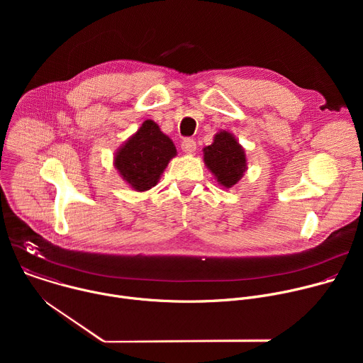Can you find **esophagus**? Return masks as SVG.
<instances>
[{"mask_svg": "<svg viewBox=\"0 0 363 363\" xmlns=\"http://www.w3.org/2000/svg\"><path fill=\"white\" fill-rule=\"evenodd\" d=\"M181 147H182V150H184L185 153H189V155H191V153L195 152L196 143H195L194 139H184L182 143H181Z\"/></svg>", "mask_w": 363, "mask_h": 363, "instance_id": "1", "label": "esophagus"}]
</instances>
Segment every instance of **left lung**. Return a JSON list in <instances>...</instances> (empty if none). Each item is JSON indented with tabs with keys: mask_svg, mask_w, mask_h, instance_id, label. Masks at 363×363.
Segmentation results:
<instances>
[{
	"mask_svg": "<svg viewBox=\"0 0 363 363\" xmlns=\"http://www.w3.org/2000/svg\"><path fill=\"white\" fill-rule=\"evenodd\" d=\"M205 167L211 171L217 182L224 188H233L247 171L245 150L235 136L227 130H220L211 145L203 149Z\"/></svg>",
	"mask_w": 363,
	"mask_h": 363,
	"instance_id": "8db88e82",
	"label": "left lung"
}]
</instances>
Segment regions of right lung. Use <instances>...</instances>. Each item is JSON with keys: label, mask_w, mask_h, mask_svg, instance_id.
Instances as JSON below:
<instances>
[{"label": "right lung", "mask_w": 363, "mask_h": 363, "mask_svg": "<svg viewBox=\"0 0 363 363\" xmlns=\"http://www.w3.org/2000/svg\"><path fill=\"white\" fill-rule=\"evenodd\" d=\"M177 147L153 121L147 119L116 150L113 164L122 179L135 191H147L158 184Z\"/></svg>", "instance_id": "obj_1"}]
</instances>
